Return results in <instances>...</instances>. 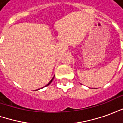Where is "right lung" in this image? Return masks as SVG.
I'll use <instances>...</instances> for the list:
<instances>
[{
    "label": "right lung",
    "mask_w": 123,
    "mask_h": 123,
    "mask_svg": "<svg viewBox=\"0 0 123 123\" xmlns=\"http://www.w3.org/2000/svg\"><path fill=\"white\" fill-rule=\"evenodd\" d=\"M53 78H54V77L53 78H52V79H51V81H50V82H49L48 84H47V85L45 86H47L49 85V84H51V82H52V81H53Z\"/></svg>",
    "instance_id": "obj_1"
}]
</instances>
